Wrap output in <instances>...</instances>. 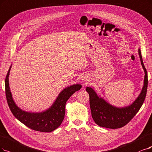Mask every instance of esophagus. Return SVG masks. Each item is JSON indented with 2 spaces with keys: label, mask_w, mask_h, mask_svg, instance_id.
<instances>
[{
  "label": "esophagus",
  "mask_w": 152,
  "mask_h": 152,
  "mask_svg": "<svg viewBox=\"0 0 152 152\" xmlns=\"http://www.w3.org/2000/svg\"><path fill=\"white\" fill-rule=\"evenodd\" d=\"M83 80V82H86V79H85V78H83V80Z\"/></svg>",
  "instance_id": "1"
}]
</instances>
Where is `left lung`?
<instances>
[{
  "mask_svg": "<svg viewBox=\"0 0 152 152\" xmlns=\"http://www.w3.org/2000/svg\"><path fill=\"white\" fill-rule=\"evenodd\" d=\"M138 53L145 74L144 85L141 93L131 105L121 108L115 107L103 98H99L91 88H86V91L89 95V105L93 119L98 126L111 129L121 128L131 121L142 107L147 91L148 75L140 49Z\"/></svg>",
  "mask_w": 152,
  "mask_h": 152,
  "instance_id": "1",
  "label": "left lung"
}]
</instances>
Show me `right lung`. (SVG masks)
<instances>
[{"label": "right lung", "mask_w": 152, "mask_h": 152, "mask_svg": "<svg viewBox=\"0 0 152 152\" xmlns=\"http://www.w3.org/2000/svg\"><path fill=\"white\" fill-rule=\"evenodd\" d=\"M11 66L5 77V95L9 107L17 119L33 130L41 132H51L58 128L63 122L65 115L66 102L71 95L81 88L80 85H74L64 89L59 94L53 104L41 113H29L20 110L15 104L11 94L9 84V76Z\"/></svg>", "instance_id": "add662e5"}]
</instances>
